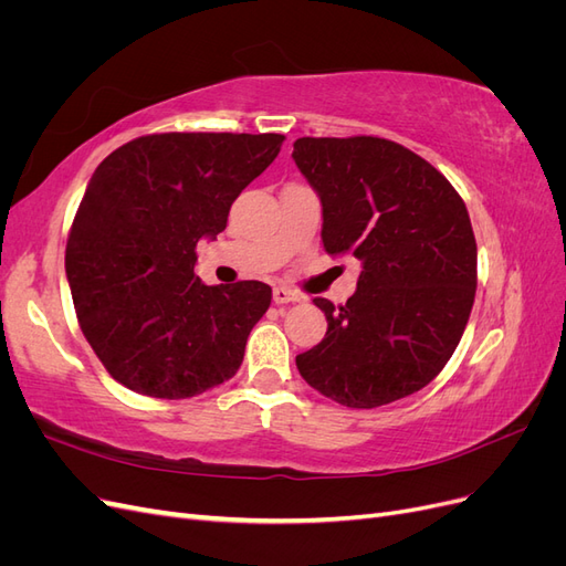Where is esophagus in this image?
<instances>
[{
	"label": "esophagus",
	"mask_w": 566,
	"mask_h": 566,
	"mask_svg": "<svg viewBox=\"0 0 566 566\" xmlns=\"http://www.w3.org/2000/svg\"><path fill=\"white\" fill-rule=\"evenodd\" d=\"M300 300H302V295L293 293V290H290V287H283V285H279V287H273V302H276V304H287V302H300Z\"/></svg>",
	"instance_id": "34e87169"
}]
</instances>
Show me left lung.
Segmentation results:
<instances>
[{
    "label": "left lung",
    "instance_id": "obj_1",
    "mask_svg": "<svg viewBox=\"0 0 566 566\" xmlns=\"http://www.w3.org/2000/svg\"><path fill=\"white\" fill-rule=\"evenodd\" d=\"M295 165L323 208V248L361 262L347 304L316 297L328 331L297 370L323 397L378 408L430 385L465 333L476 243L439 169L378 136H302Z\"/></svg>",
    "mask_w": 566,
    "mask_h": 566
}]
</instances>
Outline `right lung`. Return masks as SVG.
I'll return each mask as SVG.
<instances>
[{
	"label": "right lung",
	"mask_w": 566,
	"mask_h": 566,
	"mask_svg": "<svg viewBox=\"0 0 566 566\" xmlns=\"http://www.w3.org/2000/svg\"><path fill=\"white\" fill-rule=\"evenodd\" d=\"M283 134L139 136L96 167L65 245L80 328L113 380L188 399L231 380L271 304L260 281L205 285L196 245L279 156Z\"/></svg>",
	"instance_id": "obj_1"
}]
</instances>
